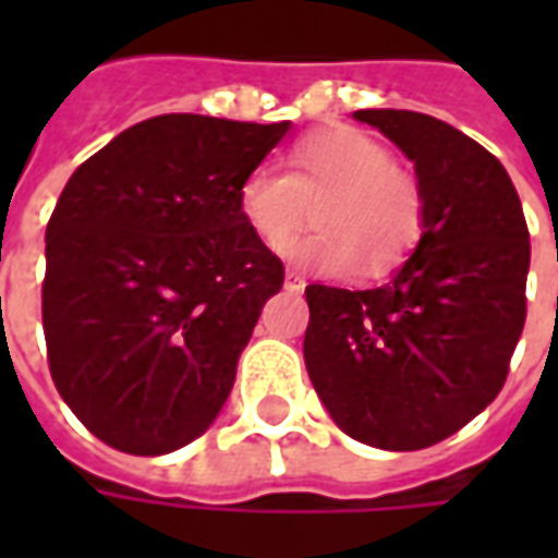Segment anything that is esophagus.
Wrapping results in <instances>:
<instances>
[{"label": "esophagus", "mask_w": 558, "mask_h": 558, "mask_svg": "<svg viewBox=\"0 0 558 558\" xmlns=\"http://www.w3.org/2000/svg\"><path fill=\"white\" fill-rule=\"evenodd\" d=\"M283 287H287L290 292H302L304 290V278L299 275V271L287 268V275H283Z\"/></svg>", "instance_id": "34e87169"}]
</instances>
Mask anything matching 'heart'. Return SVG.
<instances>
[{
	"instance_id": "b5f03b06",
	"label": "heart",
	"mask_w": 558,
	"mask_h": 558,
	"mask_svg": "<svg viewBox=\"0 0 558 558\" xmlns=\"http://www.w3.org/2000/svg\"><path fill=\"white\" fill-rule=\"evenodd\" d=\"M287 163L290 172L271 163L251 167L235 206L259 242L280 247L303 229L310 206L320 203V232L283 247L290 263L335 280L359 268L383 278L415 251L427 223L424 191L379 140L359 128H328L299 140Z\"/></svg>"
}]
</instances>
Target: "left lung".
I'll return each instance as SVG.
<instances>
[{"label": "left lung", "instance_id": "8db88e82", "mask_svg": "<svg viewBox=\"0 0 558 558\" xmlns=\"http://www.w3.org/2000/svg\"><path fill=\"white\" fill-rule=\"evenodd\" d=\"M352 119L412 160L427 223L383 287L304 290V364L347 436L418 451L469 424L502 388L526 323V218L502 163L448 122L412 110Z\"/></svg>", "mask_w": 558, "mask_h": 558}]
</instances>
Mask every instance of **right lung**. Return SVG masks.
I'll use <instances>...</instances> for the list:
<instances>
[{"instance_id":"add662e5","label":"right lung","mask_w":558,"mask_h":558,"mask_svg":"<svg viewBox=\"0 0 558 558\" xmlns=\"http://www.w3.org/2000/svg\"><path fill=\"white\" fill-rule=\"evenodd\" d=\"M167 113L131 125L68 179L47 223L50 374L71 412L125 454H170L211 427L283 266L235 206L287 137Z\"/></svg>"}]
</instances>
